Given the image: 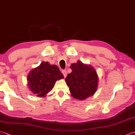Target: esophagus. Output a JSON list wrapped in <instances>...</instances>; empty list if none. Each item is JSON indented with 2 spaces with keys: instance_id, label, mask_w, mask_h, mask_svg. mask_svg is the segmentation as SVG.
I'll return each mask as SVG.
<instances>
[{
  "instance_id": "obj_1",
  "label": "esophagus",
  "mask_w": 135,
  "mask_h": 135,
  "mask_svg": "<svg viewBox=\"0 0 135 135\" xmlns=\"http://www.w3.org/2000/svg\"><path fill=\"white\" fill-rule=\"evenodd\" d=\"M62 73L63 74V75H64V78H65V77L67 76V71H66V70H63L62 71Z\"/></svg>"
}]
</instances>
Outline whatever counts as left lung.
<instances>
[{"label": "left lung", "instance_id": "obj_1", "mask_svg": "<svg viewBox=\"0 0 135 135\" xmlns=\"http://www.w3.org/2000/svg\"><path fill=\"white\" fill-rule=\"evenodd\" d=\"M72 72L65 79L71 96L79 100H84L93 96L98 87L99 76L92 66L78 60L70 66Z\"/></svg>", "mask_w": 135, "mask_h": 135}]
</instances>
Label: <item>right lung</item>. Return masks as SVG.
<instances>
[{
	"mask_svg": "<svg viewBox=\"0 0 135 135\" xmlns=\"http://www.w3.org/2000/svg\"><path fill=\"white\" fill-rule=\"evenodd\" d=\"M63 78L64 76L56 65L42 61L28 74L27 85L30 90L36 96L45 97L52 90L56 82Z\"/></svg>",
	"mask_w": 135,
	"mask_h": 135,
	"instance_id": "obj_1",
	"label": "right lung"
}]
</instances>
